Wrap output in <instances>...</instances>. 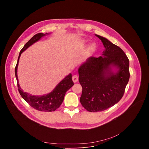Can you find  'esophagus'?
Wrapping results in <instances>:
<instances>
[{
  "label": "esophagus",
  "mask_w": 149,
  "mask_h": 149,
  "mask_svg": "<svg viewBox=\"0 0 149 149\" xmlns=\"http://www.w3.org/2000/svg\"><path fill=\"white\" fill-rule=\"evenodd\" d=\"M72 81L74 82H77L78 81V76L77 75H74L72 76Z\"/></svg>",
  "instance_id": "obj_1"
}]
</instances>
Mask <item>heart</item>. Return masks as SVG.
I'll use <instances>...</instances> for the list:
<instances>
[{
  "label": "heart",
  "mask_w": 149,
  "mask_h": 149,
  "mask_svg": "<svg viewBox=\"0 0 149 149\" xmlns=\"http://www.w3.org/2000/svg\"><path fill=\"white\" fill-rule=\"evenodd\" d=\"M87 40H84V43H85V42H87ZM96 48H97V45L95 43V42H93V43H91L89 47H88V51L90 52H94L95 49H96Z\"/></svg>",
  "instance_id": "b5f03b06"
}]
</instances>
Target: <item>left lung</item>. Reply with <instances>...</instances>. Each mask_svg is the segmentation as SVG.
Returning a JSON list of instances; mask_svg holds the SVG:
<instances>
[{
    "mask_svg": "<svg viewBox=\"0 0 149 149\" xmlns=\"http://www.w3.org/2000/svg\"><path fill=\"white\" fill-rule=\"evenodd\" d=\"M95 36L105 48L102 55L90 57L78 68L80 102L90 112L104 111L117 103L130 78L129 60L124 51L107 38Z\"/></svg>",
    "mask_w": 149,
    "mask_h": 149,
    "instance_id": "left-lung-1",
    "label": "left lung"
}]
</instances>
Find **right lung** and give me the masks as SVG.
I'll use <instances>...</instances> for the list:
<instances>
[{
	"mask_svg": "<svg viewBox=\"0 0 149 149\" xmlns=\"http://www.w3.org/2000/svg\"><path fill=\"white\" fill-rule=\"evenodd\" d=\"M49 34V33H37L35 35L27 42L19 52L17 62L15 70L18 90L21 97L33 109L38 111L45 112L54 111L59 107V106L63 101V98H64L66 92L74 86V82L72 80L71 74H70L67 76H66L61 82H59L51 93L43 95L36 96L24 92L23 90L21 88L19 84L17 72L19 61L21 54L25 51L27 48H28L30 46L40 40L41 38Z\"/></svg>",
	"mask_w": 149,
	"mask_h": 149,
	"instance_id": "right-lung-1",
	"label": "right lung"
}]
</instances>
